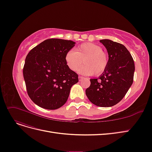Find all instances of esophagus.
I'll use <instances>...</instances> for the list:
<instances>
[{
    "instance_id": "34e87169",
    "label": "esophagus",
    "mask_w": 152,
    "mask_h": 152,
    "mask_svg": "<svg viewBox=\"0 0 152 152\" xmlns=\"http://www.w3.org/2000/svg\"><path fill=\"white\" fill-rule=\"evenodd\" d=\"M78 79H79V81H82L83 79V77L82 76H79L78 77Z\"/></svg>"
}]
</instances>
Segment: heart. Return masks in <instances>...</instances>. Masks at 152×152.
Segmentation results:
<instances>
[{
    "instance_id": "obj_1",
    "label": "heart",
    "mask_w": 152,
    "mask_h": 152,
    "mask_svg": "<svg viewBox=\"0 0 152 152\" xmlns=\"http://www.w3.org/2000/svg\"><path fill=\"white\" fill-rule=\"evenodd\" d=\"M65 61L69 69L77 71L84 64L79 72L82 74L99 75L105 71L108 65L107 54L100 46L86 43L78 46L75 51L70 50L65 55Z\"/></svg>"
}]
</instances>
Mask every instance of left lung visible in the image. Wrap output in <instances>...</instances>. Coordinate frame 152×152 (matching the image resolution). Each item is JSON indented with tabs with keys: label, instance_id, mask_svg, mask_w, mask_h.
I'll return each instance as SVG.
<instances>
[{
	"label": "left lung",
	"instance_id": "obj_1",
	"mask_svg": "<svg viewBox=\"0 0 152 152\" xmlns=\"http://www.w3.org/2000/svg\"><path fill=\"white\" fill-rule=\"evenodd\" d=\"M108 53V65L97 78L90 79L91 86L86 96L94 105L111 107L126 95L133 82L134 61L123 45L110 40L101 39Z\"/></svg>",
	"mask_w": 152,
	"mask_h": 152
}]
</instances>
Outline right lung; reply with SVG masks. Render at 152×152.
I'll use <instances>...</instances> for the list:
<instances>
[{
	"mask_svg": "<svg viewBox=\"0 0 152 152\" xmlns=\"http://www.w3.org/2000/svg\"><path fill=\"white\" fill-rule=\"evenodd\" d=\"M75 44L71 40L48 39L26 56L23 76L28 96L36 105L53 110L66 102L72 86L78 82L65 59Z\"/></svg>",
	"mask_w": 152,
	"mask_h": 152,
	"instance_id": "add662e5",
	"label": "right lung"
}]
</instances>
